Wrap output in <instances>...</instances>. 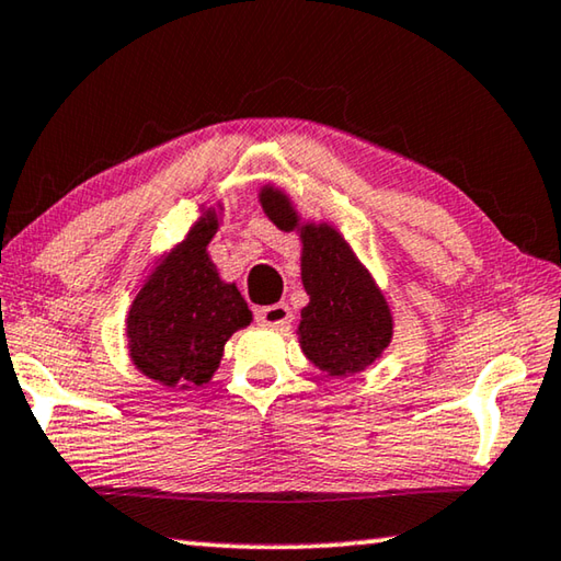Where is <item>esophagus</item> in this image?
I'll return each mask as SVG.
<instances>
[{"label":"esophagus","instance_id":"1","mask_svg":"<svg viewBox=\"0 0 561 561\" xmlns=\"http://www.w3.org/2000/svg\"><path fill=\"white\" fill-rule=\"evenodd\" d=\"M255 320H259L261 325H268V328H286L293 320V313L286 302H275V306L259 308Z\"/></svg>","mask_w":561,"mask_h":561}]
</instances>
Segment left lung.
<instances>
[{
    "label": "left lung",
    "mask_w": 561,
    "mask_h": 561,
    "mask_svg": "<svg viewBox=\"0 0 561 561\" xmlns=\"http://www.w3.org/2000/svg\"><path fill=\"white\" fill-rule=\"evenodd\" d=\"M259 201L280 231L300 233V278L310 298L298 325L302 355L330 378L363 373L392 341V313L378 283L341 231L302 220L286 191L268 183Z\"/></svg>",
    "instance_id": "obj_1"
}]
</instances>
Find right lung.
Masks as SVG:
<instances>
[{"instance_id":"add662e5","label":"right lung","mask_w":561,"mask_h":561,"mask_svg":"<svg viewBox=\"0 0 561 561\" xmlns=\"http://www.w3.org/2000/svg\"><path fill=\"white\" fill-rule=\"evenodd\" d=\"M218 226L220 206L206 208L186 238L156 261L126 316L136 370L173 390L214 378L228 337L253 320L241 290L220 278L208 255Z\"/></svg>"}]
</instances>
